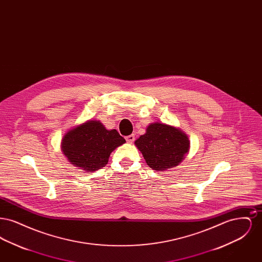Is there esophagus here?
<instances>
[{
	"instance_id": "34e87169",
	"label": "esophagus",
	"mask_w": 262,
	"mask_h": 262,
	"mask_svg": "<svg viewBox=\"0 0 262 262\" xmlns=\"http://www.w3.org/2000/svg\"><path fill=\"white\" fill-rule=\"evenodd\" d=\"M125 140L127 143H133L135 141V136L134 135H129L127 137H125Z\"/></svg>"
}]
</instances>
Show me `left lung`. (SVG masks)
<instances>
[{"instance_id": "8db88e82", "label": "left lung", "mask_w": 262, "mask_h": 262, "mask_svg": "<svg viewBox=\"0 0 262 262\" xmlns=\"http://www.w3.org/2000/svg\"><path fill=\"white\" fill-rule=\"evenodd\" d=\"M146 164L155 171H165L182 162L189 150V140L181 129L161 123L150 124L135 142Z\"/></svg>"}]
</instances>
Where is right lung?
Segmentation results:
<instances>
[{"mask_svg":"<svg viewBox=\"0 0 262 262\" xmlns=\"http://www.w3.org/2000/svg\"><path fill=\"white\" fill-rule=\"evenodd\" d=\"M125 142L116 129L109 130L99 121L90 120L63 136L62 150L71 164L94 172L103 168L113 151Z\"/></svg>","mask_w":262,"mask_h":262,"instance_id":"add662e5","label":"right lung"}]
</instances>
